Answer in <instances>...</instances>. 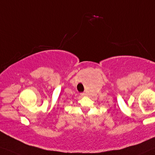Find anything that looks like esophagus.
Returning a JSON list of instances; mask_svg holds the SVG:
<instances>
[{
  "label": "esophagus",
  "mask_w": 155,
  "mask_h": 155,
  "mask_svg": "<svg viewBox=\"0 0 155 155\" xmlns=\"http://www.w3.org/2000/svg\"><path fill=\"white\" fill-rule=\"evenodd\" d=\"M85 95H86V94H85V92H82V93H81V96L84 97V96H85Z\"/></svg>",
  "instance_id": "esophagus-1"
}]
</instances>
